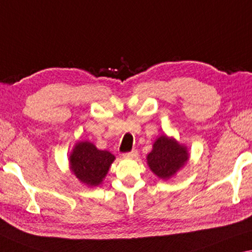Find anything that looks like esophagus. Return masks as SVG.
Segmentation results:
<instances>
[{"instance_id":"34e87169","label":"esophagus","mask_w":252,"mask_h":252,"mask_svg":"<svg viewBox=\"0 0 252 252\" xmlns=\"http://www.w3.org/2000/svg\"><path fill=\"white\" fill-rule=\"evenodd\" d=\"M137 150H133V151H130V152H128V153H124L123 154V157L124 158H136L137 157Z\"/></svg>"}]
</instances>
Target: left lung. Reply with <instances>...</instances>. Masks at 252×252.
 Segmentation results:
<instances>
[{
  "mask_svg": "<svg viewBox=\"0 0 252 252\" xmlns=\"http://www.w3.org/2000/svg\"><path fill=\"white\" fill-rule=\"evenodd\" d=\"M146 160L154 175L162 180H169L187 164L189 153L185 144L163 134L156 139Z\"/></svg>",
  "mask_w": 252,
  "mask_h": 252,
  "instance_id": "left-lung-1",
  "label": "left lung"
}]
</instances>
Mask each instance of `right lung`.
I'll use <instances>...</instances> for the list:
<instances>
[{
	"label": "right lung",
	"instance_id": "add662e5",
	"mask_svg": "<svg viewBox=\"0 0 252 252\" xmlns=\"http://www.w3.org/2000/svg\"><path fill=\"white\" fill-rule=\"evenodd\" d=\"M115 158L109 151L99 150L89 141H80L68 157L69 170L80 183L96 187L102 184Z\"/></svg>",
	"mask_w": 252,
	"mask_h": 252
}]
</instances>
